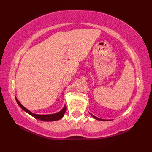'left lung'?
<instances>
[{"mask_svg":"<svg viewBox=\"0 0 152 152\" xmlns=\"http://www.w3.org/2000/svg\"><path fill=\"white\" fill-rule=\"evenodd\" d=\"M91 115V116L92 117L94 118V119H97V120H100V121H108V120H106V119H100V118H97V117H96V116H95V115H93V114H91V113H89Z\"/></svg>","mask_w":152,"mask_h":152,"instance_id":"1","label":"left lung"}]
</instances>
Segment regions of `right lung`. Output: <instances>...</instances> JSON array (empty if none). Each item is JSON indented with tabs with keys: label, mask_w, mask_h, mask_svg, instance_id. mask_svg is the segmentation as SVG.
<instances>
[{
	"label": "right lung",
	"mask_w": 152,
	"mask_h": 152,
	"mask_svg": "<svg viewBox=\"0 0 152 152\" xmlns=\"http://www.w3.org/2000/svg\"><path fill=\"white\" fill-rule=\"evenodd\" d=\"M15 100L17 101L18 105L20 106V107L25 112H26L27 113H28V114H30L31 115L33 116L34 118H36L37 119H40L41 121H57L59 120V119H61L64 114V113L66 112V106L64 105L63 108L61 110L57 113H55V114H47V115H39V114H34V113L31 112V111L28 110L27 108H25L23 106L20 102H19L18 99L15 97Z\"/></svg>",
	"instance_id": "obj_1"
}]
</instances>
